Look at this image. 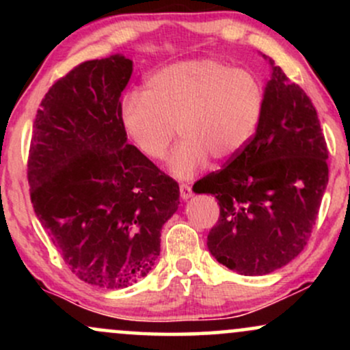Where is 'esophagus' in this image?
Wrapping results in <instances>:
<instances>
[{"mask_svg":"<svg viewBox=\"0 0 350 350\" xmlns=\"http://www.w3.org/2000/svg\"><path fill=\"white\" fill-rule=\"evenodd\" d=\"M180 199L187 200L192 196V187L189 184H180Z\"/></svg>","mask_w":350,"mask_h":350,"instance_id":"obj_1","label":"esophagus"}]
</instances>
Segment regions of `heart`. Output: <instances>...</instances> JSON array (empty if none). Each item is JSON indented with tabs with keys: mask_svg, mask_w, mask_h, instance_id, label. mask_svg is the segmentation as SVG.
Instances as JSON below:
<instances>
[{
	"mask_svg": "<svg viewBox=\"0 0 350 350\" xmlns=\"http://www.w3.org/2000/svg\"><path fill=\"white\" fill-rule=\"evenodd\" d=\"M265 88L250 70L232 69L214 59L171 64L150 75L144 92L131 90L122 98L120 116L135 146L152 161L170 158L178 178H191L208 158L228 159L242 151L258 128Z\"/></svg>",
	"mask_w": 350,
	"mask_h": 350,
	"instance_id": "obj_1",
	"label": "heart"
}]
</instances>
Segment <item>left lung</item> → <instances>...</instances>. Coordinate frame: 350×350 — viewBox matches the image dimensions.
Masks as SVG:
<instances>
[{"instance_id": "obj_1", "label": "left lung", "mask_w": 350, "mask_h": 350, "mask_svg": "<svg viewBox=\"0 0 350 350\" xmlns=\"http://www.w3.org/2000/svg\"><path fill=\"white\" fill-rule=\"evenodd\" d=\"M271 62L258 128L222 170L194 191L215 196L207 235L217 262L240 275H268L306 247L329 179L327 144L311 98Z\"/></svg>"}]
</instances>
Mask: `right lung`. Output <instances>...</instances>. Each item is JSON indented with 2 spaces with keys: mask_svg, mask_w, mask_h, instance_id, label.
I'll list each match as a JSON object with an SVG mask.
<instances>
[{
  "mask_svg": "<svg viewBox=\"0 0 350 350\" xmlns=\"http://www.w3.org/2000/svg\"><path fill=\"white\" fill-rule=\"evenodd\" d=\"M123 55L87 60L55 80L36 113L27 180L34 212L69 270L118 290L151 270L179 184L126 143Z\"/></svg>",
  "mask_w": 350,
  "mask_h": 350,
  "instance_id": "right-lung-1",
  "label": "right lung"
}]
</instances>
